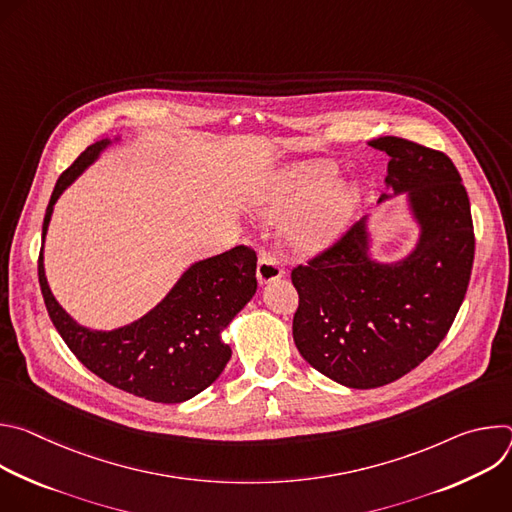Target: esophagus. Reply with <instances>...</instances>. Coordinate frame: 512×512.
Returning <instances> with one entry per match:
<instances>
[{"label": "esophagus", "instance_id": "esophagus-1", "mask_svg": "<svg viewBox=\"0 0 512 512\" xmlns=\"http://www.w3.org/2000/svg\"><path fill=\"white\" fill-rule=\"evenodd\" d=\"M283 275V269H281V263L279 259L265 251L261 257H259V263H257V279L259 283H269L273 279H279Z\"/></svg>", "mask_w": 512, "mask_h": 512}]
</instances>
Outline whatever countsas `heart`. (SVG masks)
I'll return each mask as SVG.
<instances>
[{
    "instance_id": "b5f03b06",
    "label": "heart",
    "mask_w": 512,
    "mask_h": 512,
    "mask_svg": "<svg viewBox=\"0 0 512 512\" xmlns=\"http://www.w3.org/2000/svg\"><path fill=\"white\" fill-rule=\"evenodd\" d=\"M336 180V168L326 162L304 164L285 174L277 192L267 202V210L275 216H289L304 210L318 199L306 221L302 223L300 237L306 245H320L338 227L342 214L350 202L348 196H324Z\"/></svg>"
}]
</instances>
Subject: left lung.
Wrapping results in <instances>:
<instances>
[{"mask_svg":"<svg viewBox=\"0 0 512 512\" xmlns=\"http://www.w3.org/2000/svg\"><path fill=\"white\" fill-rule=\"evenodd\" d=\"M369 145L389 156L387 186L409 192L419 245L397 265L375 263L362 218L291 269L300 354L352 389L401 379L446 338L466 296L476 245L468 192L444 152L393 135Z\"/></svg>","mask_w":512,"mask_h":512,"instance_id":"8db88e82","label":"left lung"}]
</instances>
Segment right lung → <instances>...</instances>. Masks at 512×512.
<instances>
[{"mask_svg":"<svg viewBox=\"0 0 512 512\" xmlns=\"http://www.w3.org/2000/svg\"><path fill=\"white\" fill-rule=\"evenodd\" d=\"M99 141L72 162L52 190L42 239L48 231L52 206L105 148ZM257 253L237 245L216 257L194 263L166 300L131 326L97 332L79 326L54 300L38 257V281L48 316L85 367L105 383L154 403H182L223 373L231 348L221 340L223 328L241 312L257 291Z\"/></svg>","mask_w":512,"mask_h":512,"instance_id":"add662e5","label":"right lung"}]
</instances>
